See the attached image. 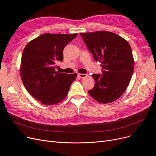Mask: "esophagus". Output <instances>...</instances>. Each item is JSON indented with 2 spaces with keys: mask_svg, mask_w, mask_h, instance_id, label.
Segmentation results:
<instances>
[{
  "mask_svg": "<svg viewBox=\"0 0 156 156\" xmlns=\"http://www.w3.org/2000/svg\"><path fill=\"white\" fill-rule=\"evenodd\" d=\"M78 76L80 78H85V77H87L88 76L87 74H86V73H78Z\"/></svg>",
  "mask_w": 156,
  "mask_h": 156,
  "instance_id": "esophagus-1",
  "label": "esophagus"
}]
</instances>
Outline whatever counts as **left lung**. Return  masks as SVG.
Segmentation results:
<instances>
[{
	"mask_svg": "<svg viewBox=\"0 0 156 156\" xmlns=\"http://www.w3.org/2000/svg\"><path fill=\"white\" fill-rule=\"evenodd\" d=\"M96 62H100L103 75L93 74L94 86L89 94L101 103L117 100L128 87L134 70V58L128 42L107 31L80 33Z\"/></svg>",
	"mask_w": 156,
	"mask_h": 156,
	"instance_id": "obj_1",
	"label": "left lung"
}]
</instances>
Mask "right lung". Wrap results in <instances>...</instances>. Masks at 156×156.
<instances>
[{"instance_id":"right-lung-1","label":"right lung","mask_w":156,"mask_h":156,"mask_svg":"<svg viewBox=\"0 0 156 156\" xmlns=\"http://www.w3.org/2000/svg\"><path fill=\"white\" fill-rule=\"evenodd\" d=\"M77 34H44L30 41L21 56L20 76L28 92L46 105L60 103L66 97L77 73L55 71L62 62L64 48Z\"/></svg>"}]
</instances>
